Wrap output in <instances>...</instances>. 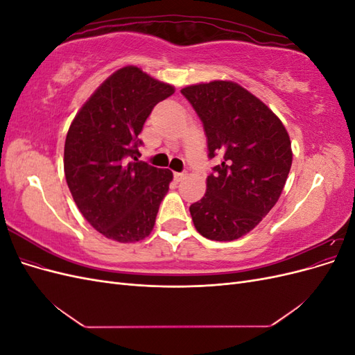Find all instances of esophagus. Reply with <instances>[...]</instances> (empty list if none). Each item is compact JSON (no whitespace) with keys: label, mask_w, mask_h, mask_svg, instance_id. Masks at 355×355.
Wrapping results in <instances>:
<instances>
[{"label":"esophagus","mask_w":355,"mask_h":355,"mask_svg":"<svg viewBox=\"0 0 355 355\" xmlns=\"http://www.w3.org/2000/svg\"><path fill=\"white\" fill-rule=\"evenodd\" d=\"M187 176V173H185V171H182V173H179V171H176V173H175V179L179 182V180H182V179H184Z\"/></svg>","instance_id":"34e87169"}]
</instances>
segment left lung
Masks as SVG:
<instances>
[{"label":"left lung","mask_w":355,"mask_h":355,"mask_svg":"<svg viewBox=\"0 0 355 355\" xmlns=\"http://www.w3.org/2000/svg\"><path fill=\"white\" fill-rule=\"evenodd\" d=\"M194 106L209 157H222L207 176L206 194L191 204L196 230L209 240L232 241L256 228L280 198L292 167V142L268 106L230 80L180 90Z\"/></svg>","instance_id":"left-lung-1"}]
</instances>
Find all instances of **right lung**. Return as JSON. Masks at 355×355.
Masks as SVG:
<instances>
[{"label": "right lung", "instance_id": "add662e5", "mask_svg": "<svg viewBox=\"0 0 355 355\" xmlns=\"http://www.w3.org/2000/svg\"><path fill=\"white\" fill-rule=\"evenodd\" d=\"M175 93L135 65L110 75L72 120L63 170L78 210L106 239L136 243L151 234L173 173L137 159V136L154 106Z\"/></svg>", "mask_w": 355, "mask_h": 355}]
</instances>
